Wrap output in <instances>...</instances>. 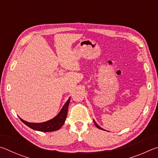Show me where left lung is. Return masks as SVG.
I'll return each mask as SVG.
<instances>
[{
  "label": "left lung",
  "mask_w": 158,
  "mask_h": 158,
  "mask_svg": "<svg viewBox=\"0 0 158 158\" xmlns=\"http://www.w3.org/2000/svg\"><path fill=\"white\" fill-rule=\"evenodd\" d=\"M93 122H94V124L95 125V126H96V127H97L98 128H99V129H100V130H103V129H102V127H100V126H99V125H98L97 123H95V121H94V120H93Z\"/></svg>",
  "instance_id": "1"
}]
</instances>
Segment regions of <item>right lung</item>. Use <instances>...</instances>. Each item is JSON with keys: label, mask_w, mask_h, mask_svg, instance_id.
<instances>
[{"label": "right lung", "mask_w": 158, "mask_h": 158, "mask_svg": "<svg viewBox=\"0 0 158 158\" xmlns=\"http://www.w3.org/2000/svg\"><path fill=\"white\" fill-rule=\"evenodd\" d=\"M69 100H70V98L66 102V103L64 105L57 116H56L53 118L49 120V121L44 123H29L23 121L21 118H19L23 123L35 130L40 131V132H53V131L58 130L62 127V125L65 123L67 114H68Z\"/></svg>", "instance_id": "obj_1"}]
</instances>
